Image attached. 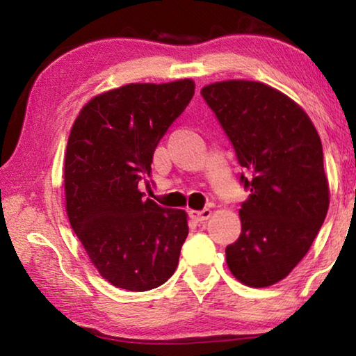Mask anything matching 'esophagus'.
Returning a JSON list of instances; mask_svg holds the SVG:
<instances>
[{"label": "esophagus", "mask_w": 356, "mask_h": 356, "mask_svg": "<svg viewBox=\"0 0 356 356\" xmlns=\"http://www.w3.org/2000/svg\"><path fill=\"white\" fill-rule=\"evenodd\" d=\"M212 215V210L204 209V210H190V218L196 222H202L210 218Z\"/></svg>", "instance_id": "34e87169"}]
</instances>
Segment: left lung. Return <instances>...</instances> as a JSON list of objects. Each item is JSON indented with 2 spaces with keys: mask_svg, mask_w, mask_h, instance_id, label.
<instances>
[{
  "mask_svg": "<svg viewBox=\"0 0 356 356\" xmlns=\"http://www.w3.org/2000/svg\"><path fill=\"white\" fill-rule=\"evenodd\" d=\"M201 95L232 143L250 191L240 237L226 246L227 267L246 286H272L309 251L328 212L321 138L308 114L264 83L220 81Z\"/></svg>",
  "mask_w": 356,
  "mask_h": 356,
  "instance_id": "obj_1",
  "label": "left lung"
}]
</instances>
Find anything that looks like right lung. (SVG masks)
<instances>
[{"label": "right lung", "mask_w": 356, "mask_h": 356, "mask_svg": "<svg viewBox=\"0 0 356 356\" xmlns=\"http://www.w3.org/2000/svg\"><path fill=\"white\" fill-rule=\"evenodd\" d=\"M195 95V81L130 83L89 100L70 130L64 161L70 226L104 278L150 291L176 272L188 236L184 210L138 188L155 147Z\"/></svg>", "instance_id": "obj_1"}]
</instances>
